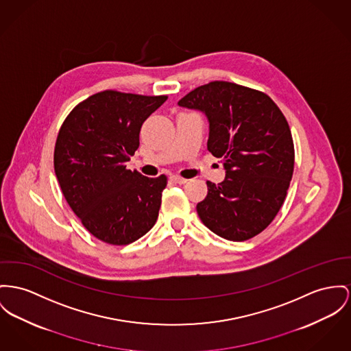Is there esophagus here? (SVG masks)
<instances>
[{
  "mask_svg": "<svg viewBox=\"0 0 351 351\" xmlns=\"http://www.w3.org/2000/svg\"><path fill=\"white\" fill-rule=\"evenodd\" d=\"M170 178H171V181H174L176 184H186L187 182L186 178H182V177H180V176H171Z\"/></svg>",
  "mask_w": 351,
  "mask_h": 351,
  "instance_id": "esophagus-1",
  "label": "esophagus"
}]
</instances>
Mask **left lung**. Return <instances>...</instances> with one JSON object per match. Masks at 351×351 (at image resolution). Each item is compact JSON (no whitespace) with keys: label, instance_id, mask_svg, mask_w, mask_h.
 <instances>
[{"label":"left lung","instance_id":"8db88e82","mask_svg":"<svg viewBox=\"0 0 351 351\" xmlns=\"http://www.w3.org/2000/svg\"><path fill=\"white\" fill-rule=\"evenodd\" d=\"M209 119L208 150L221 158L225 181H210L197 213L213 233L246 241L263 232L286 198L294 171L289 123L263 92L228 81H211L178 101Z\"/></svg>","mask_w":351,"mask_h":351}]
</instances>
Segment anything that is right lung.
<instances>
[{
    "label": "right lung",
    "mask_w": 351,
    "mask_h": 351,
    "mask_svg": "<svg viewBox=\"0 0 351 351\" xmlns=\"http://www.w3.org/2000/svg\"><path fill=\"white\" fill-rule=\"evenodd\" d=\"M167 95L104 90L80 102L62 122L54 171L71 210L86 230L109 245H129L158 218L167 177L129 170L142 123Z\"/></svg>",
    "instance_id": "right-lung-1"
}]
</instances>
